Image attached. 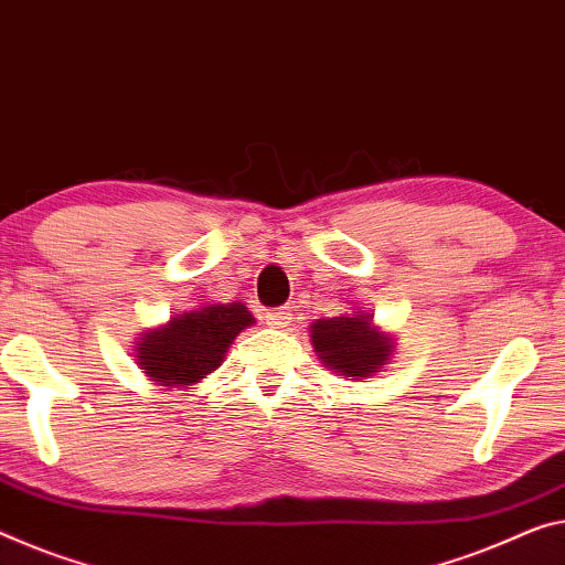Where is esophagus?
<instances>
[{
  "instance_id": "34e87169",
  "label": "esophagus",
  "mask_w": 565,
  "mask_h": 565,
  "mask_svg": "<svg viewBox=\"0 0 565 565\" xmlns=\"http://www.w3.org/2000/svg\"><path fill=\"white\" fill-rule=\"evenodd\" d=\"M265 323L270 328H288L292 323V312L288 308H275L265 312Z\"/></svg>"
}]
</instances>
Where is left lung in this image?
<instances>
[{
    "mask_svg": "<svg viewBox=\"0 0 565 565\" xmlns=\"http://www.w3.org/2000/svg\"><path fill=\"white\" fill-rule=\"evenodd\" d=\"M369 312L318 318L310 326V343L318 359L341 376H373L386 366L394 349V338L371 326Z\"/></svg>",
    "mask_w": 565,
    "mask_h": 565,
    "instance_id": "1",
    "label": "left lung"
}]
</instances>
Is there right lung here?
I'll list each match as a JSON object with an SVG mask.
<instances>
[{"instance_id":"obj_1","label":"right lung","mask_w":565,"mask_h":565,"mask_svg":"<svg viewBox=\"0 0 565 565\" xmlns=\"http://www.w3.org/2000/svg\"><path fill=\"white\" fill-rule=\"evenodd\" d=\"M255 318L242 302H210L151 328L136 343V361L161 386H194L222 366L224 353Z\"/></svg>"}]
</instances>
